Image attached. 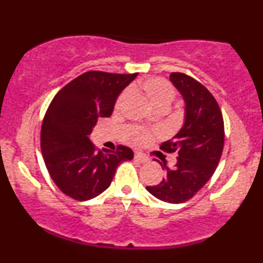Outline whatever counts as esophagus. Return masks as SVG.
Segmentation results:
<instances>
[{
  "mask_svg": "<svg viewBox=\"0 0 263 263\" xmlns=\"http://www.w3.org/2000/svg\"><path fill=\"white\" fill-rule=\"evenodd\" d=\"M135 159H136V161L141 162V163H146V162L149 161L148 157L144 156V155H142V153H136V155H135Z\"/></svg>",
  "mask_w": 263,
  "mask_h": 263,
  "instance_id": "esophagus-1",
  "label": "esophagus"
}]
</instances>
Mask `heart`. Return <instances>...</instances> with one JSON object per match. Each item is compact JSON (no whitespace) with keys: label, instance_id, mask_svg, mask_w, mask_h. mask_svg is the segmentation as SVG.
I'll return each mask as SVG.
<instances>
[{"label":"heart","instance_id":"1","mask_svg":"<svg viewBox=\"0 0 263 263\" xmlns=\"http://www.w3.org/2000/svg\"><path fill=\"white\" fill-rule=\"evenodd\" d=\"M129 91L143 95L149 102L151 106L156 110L157 108H167L168 110V107L174 100V96H176V92H174V89L171 84L161 79V78H149V79L141 81V83H136L129 87ZM126 98H127V92H123L117 100V107L121 106ZM134 140L137 143H143V142L149 140V135L142 131H135Z\"/></svg>","mask_w":263,"mask_h":263}]
</instances>
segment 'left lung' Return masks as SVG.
<instances>
[{
	"mask_svg": "<svg viewBox=\"0 0 263 263\" xmlns=\"http://www.w3.org/2000/svg\"><path fill=\"white\" fill-rule=\"evenodd\" d=\"M171 83L182 95L184 122L172 140L161 148L178 152L177 164L168 168L158 185L146 186L153 197L171 204L189 200L210 179L224 148V120L215 98L206 87L183 73H172Z\"/></svg>",
	"mask_w": 263,
	"mask_h": 263,
	"instance_id": "left-lung-1",
	"label": "left lung"
}]
</instances>
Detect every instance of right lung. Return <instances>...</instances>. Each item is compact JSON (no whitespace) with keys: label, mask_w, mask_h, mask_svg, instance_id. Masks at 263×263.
Wrapping results in <instances>:
<instances>
[{"label":"right lung","mask_w":263,"mask_h":263,"mask_svg":"<svg viewBox=\"0 0 263 263\" xmlns=\"http://www.w3.org/2000/svg\"><path fill=\"white\" fill-rule=\"evenodd\" d=\"M137 77L86 71L54 96L41 131V149L53 182L79 201L98 197L110 186L116 168L134 158L125 146L116 152L96 151L89 135L99 117H108L117 98Z\"/></svg>","instance_id":"1"}]
</instances>
